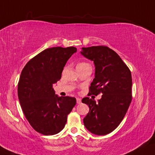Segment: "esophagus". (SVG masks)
<instances>
[{
  "label": "esophagus",
  "instance_id": "obj_1",
  "mask_svg": "<svg viewBox=\"0 0 155 155\" xmlns=\"http://www.w3.org/2000/svg\"><path fill=\"white\" fill-rule=\"evenodd\" d=\"M76 102H77V104H81V99H79V98H76Z\"/></svg>",
  "mask_w": 155,
  "mask_h": 155
}]
</instances>
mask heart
Wrapping results in <instances>:
<instances>
[{"label":"heart","instance_id":"heart-1","mask_svg":"<svg viewBox=\"0 0 155 155\" xmlns=\"http://www.w3.org/2000/svg\"><path fill=\"white\" fill-rule=\"evenodd\" d=\"M85 65H88V64L85 63V62H82V63H79L78 64L77 66H85Z\"/></svg>","mask_w":155,"mask_h":155}]
</instances>
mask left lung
Here are the masks:
<instances>
[{
    "instance_id": "8db88e82",
    "label": "left lung",
    "mask_w": 155,
    "mask_h": 155,
    "mask_svg": "<svg viewBox=\"0 0 155 155\" xmlns=\"http://www.w3.org/2000/svg\"><path fill=\"white\" fill-rule=\"evenodd\" d=\"M81 54L95 65V78L89 94H102L98 102L89 97L82 99L89 107L84 126L94 134H107L119 126L132 101V74L120 56L109 47L82 48Z\"/></svg>"
}]
</instances>
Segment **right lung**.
<instances>
[{
  "instance_id": "right-lung-1",
  "label": "right lung",
  "mask_w": 155,
  "mask_h": 155,
  "mask_svg": "<svg viewBox=\"0 0 155 155\" xmlns=\"http://www.w3.org/2000/svg\"><path fill=\"white\" fill-rule=\"evenodd\" d=\"M76 51L74 46L47 48L31 58L21 71L19 101L29 124L40 134L60 132L76 105V98L58 97L53 86L61 79L64 66Z\"/></svg>"
}]
</instances>
